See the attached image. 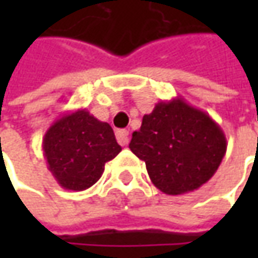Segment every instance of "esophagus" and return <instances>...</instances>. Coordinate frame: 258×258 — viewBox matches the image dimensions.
I'll return each mask as SVG.
<instances>
[{"instance_id":"obj_1","label":"esophagus","mask_w":258,"mask_h":258,"mask_svg":"<svg viewBox=\"0 0 258 258\" xmlns=\"http://www.w3.org/2000/svg\"><path fill=\"white\" fill-rule=\"evenodd\" d=\"M116 139H117L119 145H122V146H127V144H129V132H127V131H124V129L116 131Z\"/></svg>"}]
</instances>
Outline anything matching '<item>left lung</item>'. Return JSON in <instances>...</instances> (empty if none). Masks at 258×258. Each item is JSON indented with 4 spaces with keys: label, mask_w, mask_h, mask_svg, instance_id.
I'll return each instance as SVG.
<instances>
[{
    "label": "left lung",
    "mask_w": 258,
    "mask_h": 258,
    "mask_svg": "<svg viewBox=\"0 0 258 258\" xmlns=\"http://www.w3.org/2000/svg\"><path fill=\"white\" fill-rule=\"evenodd\" d=\"M131 151L146 165L155 186L168 195L208 182L227 151L223 129L210 114L176 97L155 104L132 134Z\"/></svg>",
    "instance_id": "left-lung-1"
}]
</instances>
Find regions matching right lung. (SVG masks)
I'll use <instances>...</instances> for the list:
<instances>
[{
  "label": "right lung",
  "mask_w": 258,
  "mask_h": 258,
  "mask_svg": "<svg viewBox=\"0 0 258 258\" xmlns=\"http://www.w3.org/2000/svg\"><path fill=\"white\" fill-rule=\"evenodd\" d=\"M47 166L57 183L70 191H85L99 181L104 164L122 151L112 126L86 109L64 113L43 138Z\"/></svg>",
  "instance_id": "obj_1"
}]
</instances>
